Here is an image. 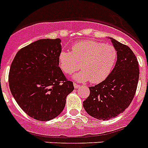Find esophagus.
Listing matches in <instances>:
<instances>
[{
    "mask_svg": "<svg viewBox=\"0 0 148 148\" xmlns=\"http://www.w3.org/2000/svg\"><path fill=\"white\" fill-rule=\"evenodd\" d=\"M73 86H74V88H75V89H78V88L80 86L79 85L77 84H75V83H74V84H73Z\"/></svg>",
    "mask_w": 148,
    "mask_h": 148,
    "instance_id": "obj_1",
    "label": "esophagus"
}]
</instances>
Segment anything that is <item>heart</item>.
<instances>
[{
  "label": "heart",
  "instance_id": "1",
  "mask_svg": "<svg viewBox=\"0 0 148 148\" xmlns=\"http://www.w3.org/2000/svg\"><path fill=\"white\" fill-rule=\"evenodd\" d=\"M117 52L114 46L102 42L85 40L72 46L71 52L62 51L59 56L61 70L66 74H73L79 82L89 81L92 84L101 83L106 79L114 68Z\"/></svg>",
  "mask_w": 148,
  "mask_h": 148
}]
</instances>
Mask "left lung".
<instances>
[{"label": "left lung", "instance_id": "8db88e82", "mask_svg": "<svg viewBox=\"0 0 148 148\" xmlns=\"http://www.w3.org/2000/svg\"><path fill=\"white\" fill-rule=\"evenodd\" d=\"M117 52L116 64L109 76L95 86L83 102L86 112L98 120H108L123 113L134 99L139 76L136 56L128 46L110 38Z\"/></svg>", "mask_w": 148, "mask_h": 148}]
</instances>
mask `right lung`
Returning <instances> with one entry per match:
<instances>
[{"label": "right lung", "mask_w": 148, "mask_h": 148, "mask_svg": "<svg viewBox=\"0 0 148 148\" xmlns=\"http://www.w3.org/2000/svg\"><path fill=\"white\" fill-rule=\"evenodd\" d=\"M60 39H43L16 54L9 73V88L23 111L40 121L55 118L74 89L59 67Z\"/></svg>", "instance_id": "1"}]
</instances>
